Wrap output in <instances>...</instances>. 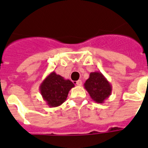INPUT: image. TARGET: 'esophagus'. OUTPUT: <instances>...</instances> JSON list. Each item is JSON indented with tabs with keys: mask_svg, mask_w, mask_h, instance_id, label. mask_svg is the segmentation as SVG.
Returning <instances> with one entry per match:
<instances>
[{
	"mask_svg": "<svg viewBox=\"0 0 148 148\" xmlns=\"http://www.w3.org/2000/svg\"><path fill=\"white\" fill-rule=\"evenodd\" d=\"M76 84H77V86H82V81L81 80H77V81L76 82Z\"/></svg>",
	"mask_w": 148,
	"mask_h": 148,
	"instance_id": "34e87169",
	"label": "esophagus"
}]
</instances>
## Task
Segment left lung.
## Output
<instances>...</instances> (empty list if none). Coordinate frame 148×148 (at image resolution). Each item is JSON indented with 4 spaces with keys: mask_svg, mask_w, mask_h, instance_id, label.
<instances>
[{
    "mask_svg": "<svg viewBox=\"0 0 148 148\" xmlns=\"http://www.w3.org/2000/svg\"><path fill=\"white\" fill-rule=\"evenodd\" d=\"M84 88L91 98L97 103H103L111 95L112 87L103 74L99 71L91 72L84 83Z\"/></svg>",
    "mask_w": 148,
    "mask_h": 148,
    "instance_id": "left-lung-1",
    "label": "left lung"
}]
</instances>
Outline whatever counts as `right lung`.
<instances>
[{
    "mask_svg": "<svg viewBox=\"0 0 148 148\" xmlns=\"http://www.w3.org/2000/svg\"><path fill=\"white\" fill-rule=\"evenodd\" d=\"M74 87V84L69 79L53 71L47 76L39 86V91L50 107H56L66 101L69 92Z\"/></svg>",
    "mask_w": 148,
    "mask_h": 148,
    "instance_id": "right-lung-1",
    "label": "right lung"
}]
</instances>
